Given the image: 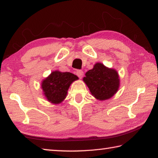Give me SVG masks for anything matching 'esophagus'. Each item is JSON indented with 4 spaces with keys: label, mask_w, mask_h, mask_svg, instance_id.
I'll return each instance as SVG.
<instances>
[{
    "label": "esophagus",
    "mask_w": 158,
    "mask_h": 158,
    "mask_svg": "<svg viewBox=\"0 0 158 158\" xmlns=\"http://www.w3.org/2000/svg\"><path fill=\"white\" fill-rule=\"evenodd\" d=\"M76 74H77V75L78 76L79 78H81V79L83 77H84V72H83L82 70H77Z\"/></svg>",
    "instance_id": "34e87169"
}]
</instances>
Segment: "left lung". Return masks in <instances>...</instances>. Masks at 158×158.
Instances as JSON below:
<instances>
[{
  "label": "left lung",
  "instance_id": "8db88e82",
  "mask_svg": "<svg viewBox=\"0 0 158 158\" xmlns=\"http://www.w3.org/2000/svg\"><path fill=\"white\" fill-rule=\"evenodd\" d=\"M83 81L92 95L99 101L111 98L118 91L120 85L117 71L105 66L102 63H97L93 69L86 72Z\"/></svg>",
  "mask_w": 158,
  "mask_h": 158
}]
</instances>
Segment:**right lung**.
<instances>
[{"label": "right lung", "instance_id": "add662e5", "mask_svg": "<svg viewBox=\"0 0 158 158\" xmlns=\"http://www.w3.org/2000/svg\"><path fill=\"white\" fill-rule=\"evenodd\" d=\"M77 79L78 77L71 73L54 70L42 81L43 94L51 104H59L65 99L72 83Z\"/></svg>", "mask_w": 158, "mask_h": 158}]
</instances>
